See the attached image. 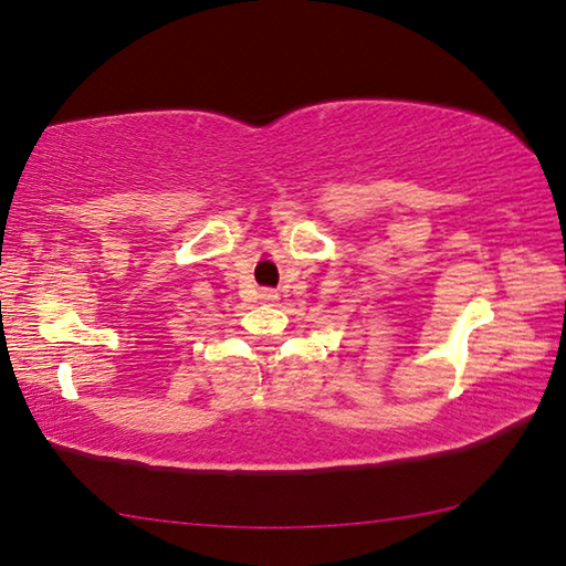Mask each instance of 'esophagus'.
Instances as JSON below:
<instances>
[{
  "mask_svg": "<svg viewBox=\"0 0 566 566\" xmlns=\"http://www.w3.org/2000/svg\"><path fill=\"white\" fill-rule=\"evenodd\" d=\"M262 300H264V302H276V294H274L272 290H264V292H262Z\"/></svg>",
  "mask_w": 566,
  "mask_h": 566,
  "instance_id": "obj_1",
  "label": "esophagus"
}]
</instances>
